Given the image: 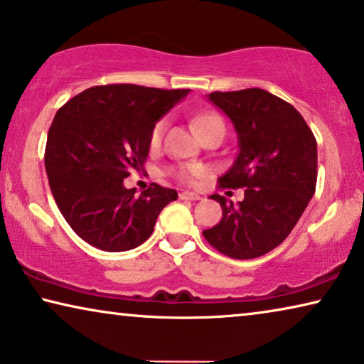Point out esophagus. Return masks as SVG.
Segmentation results:
<instances>
[{"label": "esophagus", "mask_w": 364, "mask_h": 364, "mask_svg": "<svg viewBox=\"0 0 364 364\" xmlns=\"http://www.w3.org/2000/svg\"><path fill=\"white\" fill-rule=\"evenodd\" d=\"M178 198H181V200H192V201H197V200H200L201 197H200V195H197V193H193V192H182V193H178Z\"/></svg>", "instance_id": "1"}]
</instances>
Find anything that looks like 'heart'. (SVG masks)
Here are the masks:
<instances>
[{"mask_svg": "<svg viewBox=\"0 0 364 364\" xmlns=\"http://www.w3.org/2000/svg\"><path fill=\"white\" fill-rule=\"evenodd\" d=\"M192 125H193L195 132H197L198 135H200L201 132L208 130V128L215 127V125H223V127H225L221 117L213 114V112L197 115L192 120ZM166 127H167V120L166 119H161L159 122H156L154 127H153V130H151V136H149L151 146H158L159 141H161V138H163V135H164ZM169 172L177 178L178 182L193 183L195 178L203 174V169H201V167H198V166H178V167H174V169H171Z\"/></svg>", "mask_w": 364, "mask_h": 364, "instance_id": "heart-1", "label": "heart"}]
</instances>
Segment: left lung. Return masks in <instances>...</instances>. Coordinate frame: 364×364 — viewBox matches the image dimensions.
Instances as JSON below:
<instances>
[{
  "label": "left lung",
  "mask_w": 364,
  "mask_h": 364,
  "mask_svg": "<svg viewBox=\"0 0 364 364\" xmlns=\"http://www.w3.org/2000/svg\"><path fill=\"white\" fill-rule=\"evenodd\" d=\"M237 133L239 153L221 188H245L234 205L211 195L223 208L216 226L203 231L216 250L231 259H255L283 242L316 192L317 143L291 104L259 87L211 92Z\"/></svg>",
  "instance_id": "obj_1"
}]
</instances>
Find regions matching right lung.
Instances as JSON below:
<instances>
[{
  "label": "right lung",
  "mask_w": 364,
  "mask_h": 364,
  "mask_svg": "<svg viewBox=\"0 0 364 364\" xmlns=\"http://www.w3.org/2000/svg\"><path fill=\"white\" fill-rule=\"evenodd\" d=\"M190 89L89 87L70 99L48 130L46 169L61 215L77 236L107 252L138 247L177 192L154 183L136 197L124 178L141 171L151 130Z\"/></svg>",
  "instance_id": "add662e5"
}]
</instances>
